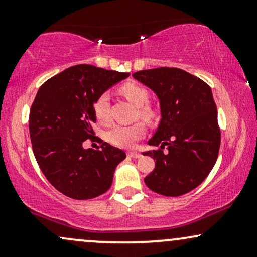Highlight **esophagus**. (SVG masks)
<instances>
[{
    "instance_id": "34e87169",
    "label": "esophagus",
    "mask_w": 257,
    "mask_h": 257,
    "mask_svg": "<svg viewBox=\"0 0 257 257\" xmlns=\"http://www.w3.org/2000/svg\"><path fill=\"white\" fill-rule=\"evenodd\" d=\"M128 156L132 158H140L141 155L139 152H128Z\"/></svg>"
}]
</instances>
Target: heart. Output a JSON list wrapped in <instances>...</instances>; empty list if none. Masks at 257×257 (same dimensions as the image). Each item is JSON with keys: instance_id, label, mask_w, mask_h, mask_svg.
<instances>
[{"instance_id": "heart-1", "label": "heart", "mask_w": 257, "mask_h": 257, "mask_svg": "<svg viewBox=\"0 0 257 257\" xmlns=\"http://www.w3.org/2000/svg\"><path fill=\"white\" fill-rule=\"evenodd\" d=\"M120 93L125 96L132 104H134L137 107H141L139 110V116L144 119H149L151 117L150 112L145 106L149 104V93L145 88L140 87L135 83H126L120 88ZM108 94L102 93L98 99L95 100L93 106L94 116L96 120L101 124H106L110 120L108 116ZM145 134V126L140 123L133 125H116L111 128L106 134V138L113 145L119 147H132L140 140Z\"/></svg>"}]
</instances>
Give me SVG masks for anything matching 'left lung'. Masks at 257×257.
<instances>
[{
    "mask_svg": "<svg viewBox=\"0 0 257 257\" xmlns=\"http://www.w3.org/2000/svg\"><path fill=\"white\" fill-rule=\"evenodd\" d=\"M133 77L157 95L161 107V122L149 140V145L161 149L143 152L156 161L145 184L163 196H182L204 181L219 155L221 133L213 91L181 69L143 70Z\"/></svg>",
    "mask_w": 257,
    "mask_h": 257,
    "instance_id": "left-lung-1",
    "label": "left lung"
}]
</instances>
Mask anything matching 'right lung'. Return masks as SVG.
<instances>
[{"label":"right lung","mask_w":257,"mask_h":257,"mask_svg":"<svg viewBox=\"0 0 257 257\" xmlns=\"http://www.w3.org/2000/svg\"><path fill=\"white\" fill-rule=\"evenodd\" d=\"M129 73L76 65L41 85L30 110L32 150L47 180L65 196L90 199L111 187L123 150L102 143L84 149L94 135L95 100Z\"/></svg>","instance_id":"right-lung-1"}]
</instances>
